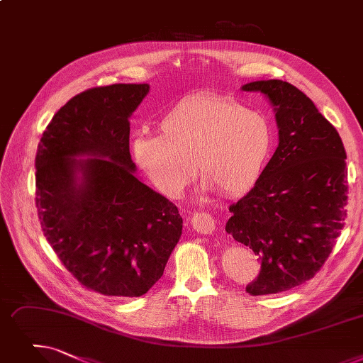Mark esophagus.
<instances>
[{
    "instance_id": "esophagus-1",
    "label": "esophagus",
    "mask_w": 363,
    "mask_h": 363,
    "mask_svg": "<svg viewBox=\"0 0 363 363\" xmlns=\"http://www.w3.org/2000/svg\"><path fill=\"white\" fill-rule=\"evenodd\" d=\"M191 227L200 234H211L215 230V219L208 212H196L191 216Z\"/></svg>"
}]
</instances>
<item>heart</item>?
I'll list each match as a JSON object with an SVG mask.
<instances>
[{
    "label": "heart",
    "mask_w": 363,
    "mask_h": 363,
    "mask_svg": "<svg viewBox=\"0 0 363 363\" xmlns=\"http://www.w3.org/2000/svg\"><path fill=\"white\" fill-rule=\"evenodd\" d=\"M160 135L136 133L130 151L150 182L167 197L179 196L194 177L225 196L249 191L269 163L274 135L270 121L228 98L194 94L159 121Z\"/></svg>",
    "instance_id": "obj_1"
}]
</instances>
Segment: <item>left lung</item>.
<instances>
[{
    "label": "left lung",
    "instance_id": "1",
    "mask_svg": "<svg viewBox=\"0 0 363 363\" xmlns=\"http://www.w3.org/2000/svg\"><path fill=\"white\" fill-rule=\"evenodd\" d=\"M270 101L279 145L254 188L230 206L225 231L258 255L261 272L250 295L292 289L328 259L347 216V169L342 140L295 86L261 80L242 86Z\"/></svg>",
    "mask_w": 363,
    "mask_h": 363
}]
</instances>
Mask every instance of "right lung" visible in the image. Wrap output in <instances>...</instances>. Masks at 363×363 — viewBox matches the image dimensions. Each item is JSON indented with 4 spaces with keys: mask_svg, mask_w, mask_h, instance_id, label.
<instances>
[{
    "mask_svg": "<svg viewBox=\"0 0 363 363\" xmlns=\"http://www.w3.org/2000/svg\"><path fill=\"white\" fill-rule=\"evenodd\" d=\"M148 91L111 84L77 94L53 116L35 157L47 242L83 286L108 296L147 294L182 234L175 204L133 175L129 118Z\"/></svg>",
    "mask_w": 363,
    "mask_h": 363,
    "instance_id": "right-lung-1",
    "label": "right lung"
}]
</instances>
